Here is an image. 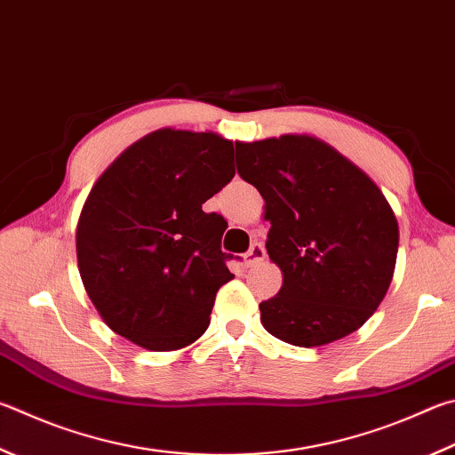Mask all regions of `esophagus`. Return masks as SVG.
<instances>
[{
  "instance_id": "1",
  "label": "esophagus",
  "mask_w": 455,
  "mask_h": 455,
  "mask_svg": "<svg viewBox=\"0 0 455 455\" xmlns=\"http://www.w3.org/2000/svg\"><path fill=\"white\" fill-rule=\"evenodd\" d=\"M264 256H267V251H264L262 243H254L249 249V252L244 254V264L246 267H251V264H254V262L264 260Z\"/></svg>"
}]
</instances>
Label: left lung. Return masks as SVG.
<instances>
[{
	"label": "left lung",
	"mask_w": 455,
	"mask_h": 455,
	"mask_svg": "<svg viewBox=\"0 0 455 455\" xmlns=\"http://www.w3.org/2000/svg\"><path fill=\"white\" fill-rule=\"evenodd\" d=\"M236 171L267 203V251L284 278L260 302L262 326L304 348L356 332L384 300L398 254L382 191L308 135L236 143Z\"/></svg>",
	"instance_id": "left-lung-1"
}]
</instances>
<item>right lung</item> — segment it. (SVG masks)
<instances>
[{"label":"right lung","mask_w":455,"mask_h":455,"mask_svg":"<svg viewBox=\"0 0 455 455\" xmlns=\"http://www.w3.org/2000/svg\"><path fill=\"white\" fill-rule=\"evenodd\" d=\"M233 141L159 129L131 145L91 188L77 225L79 275L113 332L147 350L204 334L219 288L227 220L203 204L235 177Z\"/></svg>","instance_id":"right-lung-1"}]
</instances>
